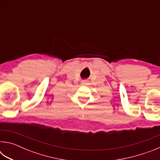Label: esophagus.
Instances as JSON below:
<instances>
[{
	"instance_id": "34e87169",
	"label": "esophagus",
	"mask_w": 160,
	"mask_h": 160,
	"mask_svg": "<svg viewBox=\"0 0 160 160\" xmlns=\"http://www.w3.org/2000/svg\"><path fill=\"white\" fill-rule=\"evenodd\" d=\"M86 81H82V85H85V84H86Z\"/></svg>"
}]
</instances>
